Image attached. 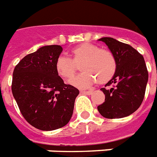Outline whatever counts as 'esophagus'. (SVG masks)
I'll use <instances>...</instances> for the list:
<instances>
[{
	"label": "esophagus",
	"mask_w": 157,
	"mask_h": 157,
	"mask_svg": "<svg viewBox=\"0 0 157 157\" xmlns=\"http://www.w3.org/2000/svg\"><path fill=\"white\" fill-rule=\"evenodd\" d=\"M81 94H86V95H91V94H93V92L92 91H81Z\"/></svg>",
	"instance_id": "34e87169"
}]
</instances>
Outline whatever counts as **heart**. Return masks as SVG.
Instances as JSON below:
<instances>
[{"instance_id":"1","label":"heart","mask_w":157,"mask_h":157,"mask_svg":"<svg viewBox=\"0 0 157 157\" xmlns=\"http://www.w3.org/2000/svg\"><path fill=\"white\" fill-rule=\"evenodd\" d=\"M72 59L60 55L55 61V71L63 80L71 78L80 64L83 71L69 83L75 88H88L98 82L104 84L110 81L117 70V60L108 49H99L94 44L83 43L74 47L70 51Z\"/></svg>"}]
</instances>
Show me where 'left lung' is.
Masks as SVG:
<instances>
[{
  "label": "left lung",
  "instance_id": "obj_1",
  "mask_svg": "<svg viewBox=\"0 0 157 157\" xmlns=\"http://www.w3.org/2000/svg\"><path fill=\"white\" fill-rule=\"evenodd\" d=\"M107 44L117 60V70L113 78L101 88L105 102L98 110L106 118H122L138 109L144 98L148 72L144 58L137 50L111 37L98 40Z\"/></svg>",
  "mask_w": 157,
  "mask_h": 157
}]
</instances>
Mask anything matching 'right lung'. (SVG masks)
Here are the masks:
<instances>
[{
	"instance_id": "add662e5",
	"label": "right lung",
	"mask_w": 157,
	"mask_h": 157,
	"mask_svg": "<svg viewBox=\"0 0 157 157\" xmlns=\"http://www.w3.org/2000/svg\"><path fill=\"white\" fill-rule=\"evenodd\" d=\"M63 49L45 45L25 56L13 72L11 90L21 114L42 131L63 128L71 119L78 89L65 84L55 71Z\"/></svg>"
}]
</instances>
